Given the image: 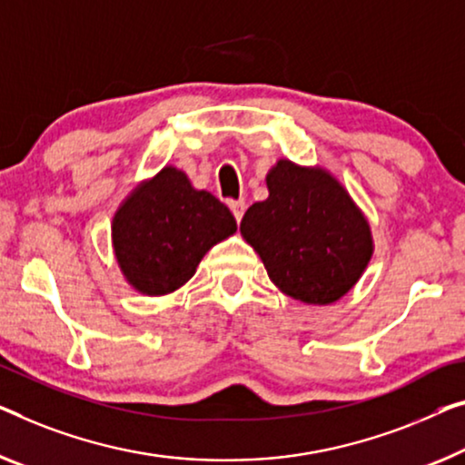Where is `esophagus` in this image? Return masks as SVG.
Segmentation results:
<instances>
[{"label": "esophagus", "instance_id": "esophagus-1", "mask_svg": "<svg viewBox=\"0 0 465 465\" xmlns=\"http://www.w3.org/2000/svg\"><path fill=\"white\" fill-rule=\"evenodd\" d=\"M230 209H232V213H233V217H235V221H242V217H244V209H246V203L244 200H235V203H230Z\"/></svg>", "mask_w": 465, "mask_h": 465}]
</instances>
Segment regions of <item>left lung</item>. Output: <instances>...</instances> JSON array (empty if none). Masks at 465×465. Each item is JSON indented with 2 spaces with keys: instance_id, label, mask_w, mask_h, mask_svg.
I'll return each mask as SVG.
<instances>
[{
  "instance_id": "obj_1",
  "label": "left lung",
  "mask_w": 465,
  "mask_h": 465,
  "mask_svg": "<svg viewBox=\"0 0 465 465\" xmlns=\"http://www.w3.org/2000/svg\"><path fill=\"white\" fill-rule=\"evenodd\" d=\"M269 198L254 203L240 232L283 294L331 304L363 275L373 254L371 230L338 179L320 166L277 161Z\"/></svg>"
}]
</instances>
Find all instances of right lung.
<instances>
[{"label": "right lung", "mask_w": 465, "mask_h": 465, "mask_svg": "<svg viewBox=\"0 0 465 465\" xmlns=\"http://www.w3.org/2000/svg\"><path fill=\"white\" fill-rule=\"evenodd\" d=\"M238 230L233 214L188 175L164 166L124 198L113 219V248L131 286L145 296L175 292L203 256Z\"/></svg>", "instance_id": "1"}]
</instances>
